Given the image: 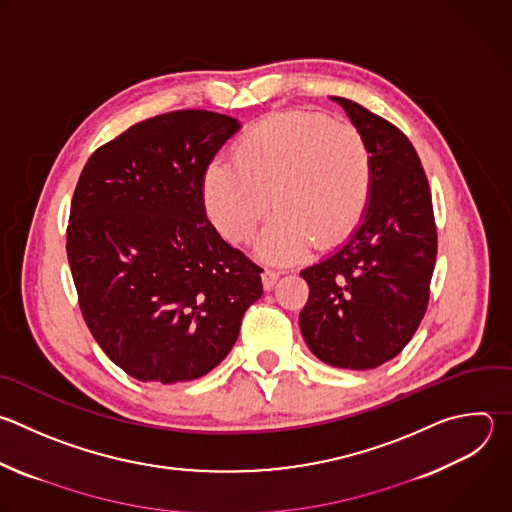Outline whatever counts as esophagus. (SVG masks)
Returning a JSON list of instances; mask_svg holds the SVG:
<instances>
[{
    "label": "esophagus",
    "instance_id": "obj_1",
    "mask_svg": "<svg viewBox=\"0 0 512 512\" xmlns=\"http://www.w3.org/2000/svg\"><path fill=\"white\" fill-rule=\"evenodd\" d=\"M279 275H281V273H279V271H275V269H265V271H263V275H261V277H263V287H265L267 291H269V289H273V285L277 283Z\"/></svg>",
    "mask_w": 512,
    "mask_h": 512
}]
</instances>
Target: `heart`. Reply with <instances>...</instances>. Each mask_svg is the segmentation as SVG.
Segmentation results:
<instances>
[{"label":"heart","instance_id":"1","mask_svg":"<svg viewBox=\"0 0 512 512\" xmlns=\"http://www.w3.org/2000/svg\"><path fill=\"white\" fill-rule=\"evenodd\" d=\"M233 154L205 170L207 213L225 239L249 243L273 205L279 213L259 243L269 261H293L311 243L339 245L368 211L374 160L352 124L307 110L277 112L247 128Z\"/></svg>","mask_w":512,"mask_h":512}]
</instances>
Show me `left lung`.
I'll list each match as a JSON object with an SVG mask.
<instances>
[{"label":"left lung","instance_id":"8db88e82","mask_svg":"<svg viewBox=\"0 0 512 512\" xmlns=\"http://www.w3.org/2000/svg\"><path fill=\"white\" fill-rule=\"evenodd\" d=\"M333 100L370 146L374 187L350 241L301 271L309 297L299 327L321 362L374 370L406 348L428 307L438 249L432 195L398 126L348 98Z\"/></svg>","mask_w":512,"mask_h":512}]
</instances>
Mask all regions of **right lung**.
<instances>
[{
  "label": "right lung",
  "instance_id": "1",
  "mask_svg": "<svg viewBox=\"0 0 512 512\" xmlns=\"http://www.w3.org/2000/svg\"><path fill=\"white\" fill-rule=\"evenodd\" d=\"M237 130L211 110L158 114L96 148L78 179L66 235L78 303L134 380L209 374L263 295V269L221 239L203 203L205 170Z\"/></svg>",
  "mask_w": 512,
  "mask_h": 512
}]
</instances>
